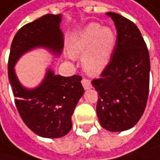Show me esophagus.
I'll use <instances>...</instances> for the list:
<instances>
[{"mask_svg": "<svg viewBox=\"0 0 160 160\" xmlns=\"http://www.w3.org/2000/svg\"><path fill=\"white\" fill-rule=\"evenodd\" d=\"M81 83H82V85H83L85 90H89V89H91V88H92V83H91V81L89 79L83 78L82 81H81Z\"/></svg>", "mask_w": 160, "mask_h": 160, "instance_id": "esophagus-1", "label": "esophagus"}]
</instances>
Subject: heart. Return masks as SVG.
Here are the masks:
<instances>
[{"label":"heart","instance_id":"1","mask_svg":"<svg viewBox=\"0 0 160 160\" xmlns=\"http://www.w3.org/2000/svg\"><path fill=\"white\" fill-rule=\"evenodd\" d=\"M115 43L116 34L112 28L92 22L70 40L68 56L72 59L83 55L85 70L90 74H99L110 63Z\"/></svg>","mask_w":160,"mask_h":160}]
</instances>
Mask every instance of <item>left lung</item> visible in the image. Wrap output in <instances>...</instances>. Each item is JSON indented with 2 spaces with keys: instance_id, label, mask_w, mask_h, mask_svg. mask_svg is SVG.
<instances>
[{
  "instance_id": "obj_1",
  "label": "left lung",
  "mask_w": 160,
  "mask_h": 160,
  "mask_svg": "<svg viewBox=\"0 0 160 160\" xmlns=\"http://www.w3.org/2000/svg\"><path fill=\"white\" fill-rule=\"evenodd\" d=\"M106 14L114 22L117 39L110 63L92 84L99 94V123L110 132H122L137 124L145 111L150 57L144 39L132 22L113 12Z\"/></svg>"
}]
</instances>
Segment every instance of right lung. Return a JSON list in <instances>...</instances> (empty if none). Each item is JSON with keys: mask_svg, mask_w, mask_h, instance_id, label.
<instances>
[{"mask_svg": "<svg viewBox=\"0 0 160 160\" xmlns=\"http://www.w3.org/2000/svg\"><path fill=\"white\" fill-rule=\"evenodd\" d=\"M61 21V14H47L21 28L12 41L8 58V79L20 116L33 132L47 138H62L72 127L71 115L84 93L82 77L55 75L48 68L42 83L30 90L22 86L14 66L22 54L35 48L60 55L64 48Z\"/></svg>", "mask_w": 160, "mask_h": 160, "instance_id": "obj_1", "label": "right lung"}]
</instances>
